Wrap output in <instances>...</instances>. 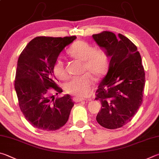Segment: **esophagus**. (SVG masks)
Masks as SVG:
<instances>
[{"mask_svg":"<svg viewBox=\"0 0 159 159\" xmlns=\"http://www.w3.org/2000/svg\"><path fill=\"white\" fill-rule=\"evenodd\" d=\"M84 101V99L82 98H77V97H75V98H73V101L75 102H82Z\"/></svg>","mask_w":159,"mask_h":159,"instance_id":"34e87169","label":"esophagus"}]
</instances>
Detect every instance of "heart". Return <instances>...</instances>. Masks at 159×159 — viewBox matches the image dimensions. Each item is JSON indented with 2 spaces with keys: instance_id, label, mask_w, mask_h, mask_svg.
Returning a JSON list of instances; mask_svg holds the SVG:
<instances>
[{
  "instance_id": "obj_1",
  "label": "heart",
  "mask_w": 159,
  "mask_h": 159,
  "mask_svg": "<svg viewBox=\"0 0 159 159\" xmlns=\"http://www.w3.org/2000/svg\"><path fill=\"white\" fill-rule=\"evenodd\" d=\"M68 54L75 59L83 62L82 70L87 73L71 78L64 88L67 93L80 98H85L90 95L93 85L90 75L98 80L106 72L108 67L107 54L103 49H95L91 44L83 40H78L72 44ZM53 71L60 80H66L68 77L64 63L61 59L56 61Z\"/></svg>"
}]
</instances>
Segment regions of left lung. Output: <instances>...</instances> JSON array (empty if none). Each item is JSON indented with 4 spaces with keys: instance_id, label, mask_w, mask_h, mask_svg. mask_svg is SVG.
<instances>
[{
    "instance_id": "obj_1",
    "label": "left lung",
    "mask_w": 159,
    "mask_h": 159,
    "mask_svg": "<svg viewBox=\"0 0 159 159\" xmlns=\"http://www.w3.org/2000/svg\"><path fill=\"white\" fill-rule=\"evenodd\" d=\"M110 58L109 68L100 82L95 100L101 110L96 121L102 127L116 129L129 123L143 102L145 74L138 48L119 33L103 31L92 35Z\"/></svg>"
}]
</instances>
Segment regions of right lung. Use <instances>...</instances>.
<instances>
[{"label":"right lung","instance_id":"add662e5","mask_svg":"<svg viewBox=\"0 0 159 159\" xmlns=\"http://www.w3.org/2000/svg\"><path fill=\"white\" fill-rule=\"evenodd\" d=\"M76 36L36 37L19 56L15 89L21 111L33 127L56 130L68 121L74 102L68 94L59 98L50 96L49 88L63 92L55 83L53 67L60 53Z\"/></svg>","mask_w":159,"mask_h":159}]
</instances>
